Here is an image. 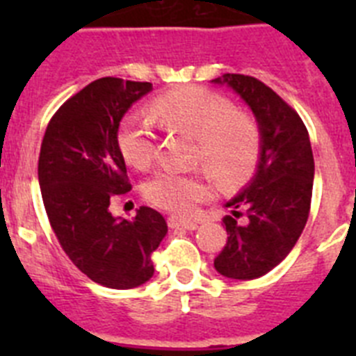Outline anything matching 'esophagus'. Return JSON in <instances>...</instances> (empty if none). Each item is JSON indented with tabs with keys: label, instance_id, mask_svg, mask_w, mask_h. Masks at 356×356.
Instances as JSON below:
<instances>
[{
	"label": "esophagus",
	"instance_id": "obj_1",
	"mask_svg": "<svg viewBox=\"0 0 356 356\" xmlns=\"http://www.w3.org/2000/svg\"><path fill=\"white\" fill-rule=\"evenodd\" d=\"M168 225H169V228H185V229H196L197 228L196 221H191V219H181V217H178V216H169Z\"/></svg>",
	"mask_w": 356,
	"mask_h": 356
}]
</instances>
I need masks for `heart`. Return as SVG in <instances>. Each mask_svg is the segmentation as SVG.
<instances>
[{"mask_svg":"<svg viewBox=\"0 0 356 356\" xmlns=\"http://www.w3.org/2000/svg\"><path fill=\"white\" fill-rule=\"evenodd\" d=\"M153 118L168 130L184 131L197 140L196 162L221 187L246 184L259 168L262 135L257 122L237 114L228 97L201 87H185L156 97ZM119 149L134 168H147L155 155L149 122L128 115L118 134ZM144 196L149 203L175 213H191L209 200L210 185L200 172L159 171L147 180Z\"/></svg>","mask_w":356,"mask_h":356,"instance_id":"obj_1","label":"heart"}]
</instances>
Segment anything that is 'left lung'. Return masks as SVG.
<instances>
[{
  "instance_id": "obj_1",
  "label": "left lung",
  "mask_w": 356,
  "mask_h": 356,
  "mask_svg": "<svg viewBox=\"0 0 356 356\" xmlns=\"http://www.w3.org/2000/svg\"><path fill=\"white\" fill-rule=\"evenodd\" d=\"M226 83L253 110L262 135V155L253 180L228 201V232L213 267L226 278L254 280L275 269L300 238L312 201L314 155L305 122L264 81L226 72Z\"/></svg>"
}]
</instances>
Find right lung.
<instances>
[{"label":"right lung","instance_id":"obj_1","mask_svg":"<svg viewBox=\"0 0 356 356\" xmlns=\"http://www.w3.org/2000/svg\"><path fill=\"white\" fill-rule=\"evenodd\" d=\"M151 89L149 81L94 80L56 110L40 144L39 184L49 225L69 260L108 289L146 284L155 273L151 254L168 234L162 213L149 207L131 221L108 210L112 197L131 188L119 122Z\"/></svg>","mask_w":356,"mask_h":356}]
</instances>
